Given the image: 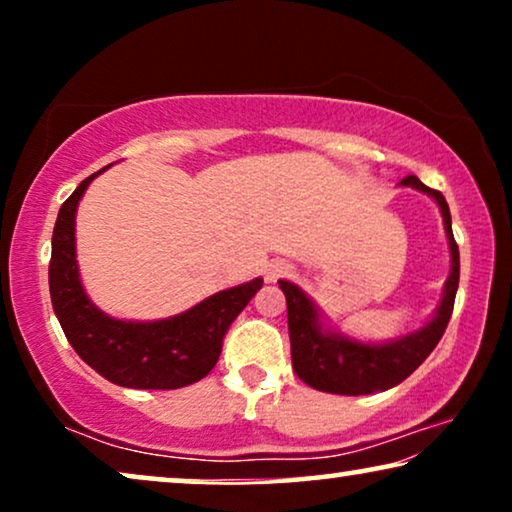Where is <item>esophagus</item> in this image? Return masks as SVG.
Returning <instances> with one entry per match:
<instances>
[{"label": "esophagus", "mask_w": 512, "mask_h": 512, "mask_svg": "<svg viewBox=\"0 0 512 512\" xmlns=\"http://www.w3.org/2000/svg\"><path fill=\"white\" fill-rule=\"evenodd\" d=\"M289 270H291V265L286 261H272L268 268H265V279H268V282H275L277 277L286 275Z\"/></svg>", "instance_id": "esophagus-1"}]
</instances>
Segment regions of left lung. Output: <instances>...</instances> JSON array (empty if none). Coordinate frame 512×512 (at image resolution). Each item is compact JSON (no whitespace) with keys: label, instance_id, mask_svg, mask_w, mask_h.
<instances>
[{"label":"left lung","instance_id":"left-lung-1","mask_svg":"<svg viewBox=\"0 0 512 512\" xmlns=\"http://www.w3.org/2000/svg\"><path fill=\"white\" fill-rule=\"evenodd\" d=\"M401 186H410L429 195L436 200L440 216H443L447 247H450V275L443 286V298H440L433 317L417 331L394 340L366 342L328 326L324 312L298 284L279 279V289L286 296L293 370L312 389L342 396H366L375 391H387L415 373L426 356L436 349L438 340L443 338L459 289V247L452 235L450 207H447L443 193L424 186L415 174L405 177Z\"/></svg>","mask_w":512,"mask_h":512}]
</instances>
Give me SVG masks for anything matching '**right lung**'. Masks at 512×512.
Listing matches in <instances>:
<instances>
[{
    "mask_svg": "<svg viewBox=\"0 0 512 512\" xmlns=\"http://www.w3.org/2000/svg\"><path fill=\"white\" fill-rule=\"evenodd\" d=\"M111 167V165H107ZM83 179L62 202L53 228L48 286L55 317L74 352L109 382L130 389H179L198 382L216 366L223 335L263 279L230 286L191 310L156 321L116 319L88 298L76 263V209L97 174Z\"/></svg>",
    "mask_w": 512,
    "mask_h": 512,
    "instance_id": "right-lung-1",
    "label": "right lung"
}]
</instances>
